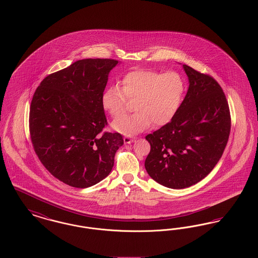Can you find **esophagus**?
Returning a JSON list of instances; mask_svg holds the SVG:
<instances>
[{
  "mask_svg": "<svg viewBox=\"0 0 258 258\" xmlns=\"http://www.w3.org/2000/svg\"><path fill=\"white\" fill-rule=\"evenodd\" d=\"M123 141H124V143H132L135 141V137L131 136V135H126L123 137Z\"/></svg>",
  "mask_w": 258,
  "mask_h": 258,
  "instance_id": "34e87169",
  "label": "esophagus"
}]
</instances>
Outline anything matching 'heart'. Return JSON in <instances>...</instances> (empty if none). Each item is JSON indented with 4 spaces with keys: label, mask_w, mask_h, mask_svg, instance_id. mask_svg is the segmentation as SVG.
I'll return each mask as SVG.
<instances>
[{
    "label": "heart",
    "mask_w": 258,
    "mask_h": 258,
    "mask_svg": "<svg viewBox=\"0 0 258 258\" xmlns=\"http://www.w3.org/2000/svg\"><path fill=\"white\" fill-rule=\"evenodd\" d=\"M184 81L175 72L133 71L123 75L122 88L111 85L101 97L104 110L113 118L122 116L135 101L136 111L113 122V127L123 135L143 132L153 123L161 126L169 123L184 97Z\"/></svg>",
    "instance_id": "obj_1"
}]
</instances>
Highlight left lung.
I'll use <instances>...</instances> for the list:
<instances>
[{
    "label": "left lung",
    "instance_id": "1",
    "mask_svg": "<svg viewBox=\"0 0 258 258\" xmlns=\"http://www.w3.org/2000/svg\"><path fill=\"white\" fill-rule=\"evenodd\" d=\"M189 87L169 123L146 135L151 145L145 168L156 182L184 188L204 179L226 147L231 117L218 81L184 64Z\"/></svg>",
    "mask_w": 258,
    "mask_h": 258
}]
</instances>
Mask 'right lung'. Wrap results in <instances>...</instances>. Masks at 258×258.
<instances>
[{
    "mask_svg": "<svg viewBox=\"0 0 258 258\" xmlns=\"http://www.w3.org/2000/svg\"><path fill=\"white\" fill-rule=\"evenodd\" d=\"M114 59H84L47 75L30 106L29 131L36 155L59 181L85 188L109 175L123 144L108 124L101 97Z\"/></svg>",
    "mask_w": 258,
    "mask_h": 258,
    "instance_id": "1",
    "label": "right lung"
}]
</instances>
